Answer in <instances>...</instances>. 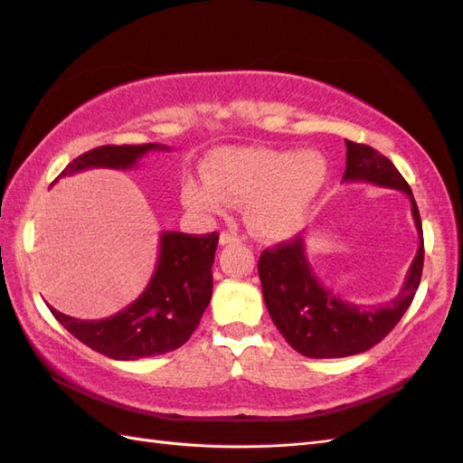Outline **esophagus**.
Segmentation results:
<instances>
[{
  "instance_id": "obj_1",
  "label": "esophagus",
  "mask_w": 463,
  "mask_h": 463,
  "mask_svg": "<svg viewBox=\"0 0 463 463\" xmlns=\"http://www.w3.org/2000/svg\"><path fill=\"white\" fill-rule=\"evenodd\" d=\"M221 244L224 247V244H232V242H239V237L237 234H231V232H221Z\"/></svg>"
}]
</instances>
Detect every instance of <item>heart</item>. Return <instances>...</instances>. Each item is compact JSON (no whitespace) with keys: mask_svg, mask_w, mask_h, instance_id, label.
Listing matches in <instances>:
<instances>
[{"mask_svg":"<svg viewBox=\"0 0 463 463\" xmlns=\"http://www.w3.org/2000/svg\"><path fill=\"white\" fill-rule=\"evenodd\" d=\"M327 178V160L315 150L224 148L208 165V180H186L183 196L204 214H222L234 203H247L252 232L280 241L311 221Z\"/></svg>","mask_w":463,"mask_h":463,"instance_id":"1","label":"heart"}]
</instances>
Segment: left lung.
<instances>
[{
	"instance_id": "left-lung-1",
	"label": "left lung",
	"mask_w": 463,
	"mask_h": 463,
	"mask_svg": "<svg viewBox=\"0 0 463 463\" xmlns=\"http://www.w3.org/2000/svg\"><path fill=\"white\" fill-rule=\"evenodd\" d=\"M345 146L347 168L343 183H367L410 196L420 247L400 293L382 305L349 303L333 295L307 260L301 234L291 242L262 250L259 277L270 319L288 345L311 359L349 357L377 345L410 309L423 270L421 219L410 184L392 160L367 144L345 140Z\"/></svg>"
}]
</instances>
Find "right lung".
Segmentation results:
<instances>
[{
  "label": "right lung",
  "mask_w": 463,
  "mask_h": 463,
  "mask_svg": "<svg viewBox=\"0 0 463 463\" xmlns=\"http://www.w3.org/2000/svg\"><path fill=\"white\" fill-rule=\"evenodd\" d=\"M152 150L170 148L154 142L98 146L71 160L58 178L88 168L128 170ZM216 242V232L190 237L165 231L160 234L158 260L150 283L126 309L99 321L74 319L53 307L50 311L76 339L106 357L132 361L165 355L184 345L211 303Z\"/></svg>",
  "instance_id": "right-lung-1"
}]
</instances>
